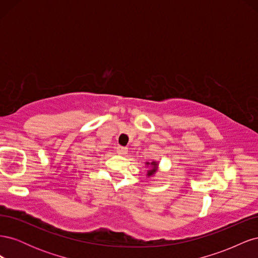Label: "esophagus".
<instances>
[{
  "mask_svg": "<svg viewBox=\"0 0 258 258\" xmlns=\"http://www.w3.org/2000/svg\"><path fill=\"white\" fill-rule=\"evenodd\" d=\"M116 152L118 153L119 155H126L128 153V148L124 147V146H117Z\"/></svg>",
  "mask_w": 258,
  "mask_h": 258,
  "instance_id": "obj_1",
  "label": "esophagus"
}]
</instances>
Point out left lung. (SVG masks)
I'll return each mask as SVG.
<instances>
[{"label":"left lung","instance_id":"1","mask_svg":"<svg viewBox=\"0 0 258 258\" xmlns=\"http://www.w3.org/2000/svg\"><path fill=\"white\" fill-rule=\"evenodd\" d=\"M146 165L148 166H152L153 167V169L152 170H148L147 171V175L148 176H152V175H154L155 173H156V171H157V166H158V163L156 162V161H152V162H146Z\"/></svg>","mask_w":258,"mask_h":258}]
</instances>
